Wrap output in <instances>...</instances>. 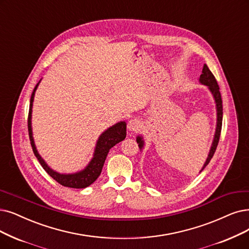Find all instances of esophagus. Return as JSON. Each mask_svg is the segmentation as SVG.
<instances>
[{
  "instance_id": "34e87169",
  "label": "esophagus",
  "mask_w": 249,
  "mask_h": 249,
  "mask_svg": "<svg viewBox=\"0 0 249 249\" xmlns=\"http://www.w3.org/2000/svg\"><path fill=\"white\" fill-rule=\"evenodd\" d=\"M141 125H142L141 122L139 121V119H137V118H133V119H131L130 122L127 123V128H128V131H131V132L139 131V130H140Z\"/></svg>"
}]
</instances>
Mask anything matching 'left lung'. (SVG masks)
Masks as SVG:
<instances>
[{"instance_id":"obj_1","label":"left lung","mask_w":249,"mask_h":249,"mask_svg":"<svg viewBox=\"0 0 249 249\" xmlns=\"http://www.w3.org/2000/svg\"><path fill=\"white\" fill-rule=\"evenodd\" d=\"M199 82L205 86L208 87L210 89V91L212 92L213 98H214V101L216 104V128H215V134H214V138H213V145L211 147V150H210V154H208V157L206 159V161L202 167V170L200 172H202L204 170V167L210 163L211 159L213 158L214 152H215V149L217 147L218 141H220V136H221V131H222V122H223V101H222V96L220 93V87L217 85L216 79L214 77V75L213 74V72L210 71V68L206 64H204L203 69H202V73L199 77ZM137 143L139 144V147L140 149L143 148L144 146V141L142 137H137Z\"/></svg>"}]
</instances>
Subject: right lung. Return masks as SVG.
<instances>
[{
	"label": "right lung",
	"mask_w": 249,
	"mask_h": 249,
	"mask_svg": "<svg viewBox=\"0 0 249 249\" xmlns=\"http://www.w3.org/2000/svg\"><path fill=\"white\" fill-rule=\"evenodd\" d=\"M38 86H36L34 89V92L31 97V103H29V112H28V119H27V127H28V135H29V140H31V145L33 147V151L37 158L38 162L41 163L44 170L51 176L56 182H58L60 185L64 187L69 188H75V189H82L86 188L93 184L98 177L100 176L102 168L105 162L106 156L110 149L116 145L117 143L122 142L126 136V124L124 122L117 123L116 124L109 127L106 130L100 137L98 139V142L96 145V149L94 152V157L90 163L85 168L84 171L78 172L75 174H69V175H63L59 174L53 170H51L48 166V164L45 162L44 159L39 156L37 153V150L36 148L34 138H33V131H32V109H33V102L35 98V93L36 88Z\"/></svg>",
	"instance_id": "right-lung-1"
}]
</instances>
